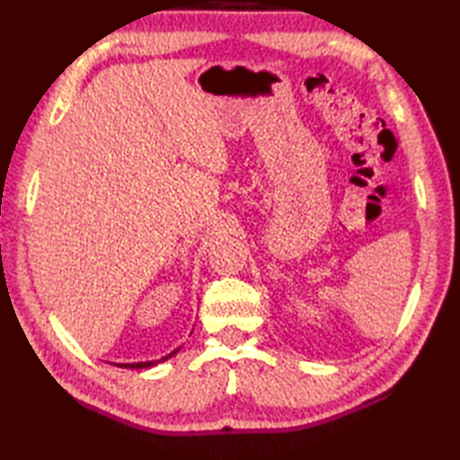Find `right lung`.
Segmentation results:
<instances>
[{"label": "right lung", "instance_id": "right-lung-1", "mask_svg": "<svg viewBox=\"0 0 460 460\" xmlns=\"http://www.w3.org/2000/svg\"><path fill=\"white\" fill-rule=\"evenodd\" d=\"M180 349H181V346H180V348H175L173 351H170L168 356H164V358H160V359H152V361H138V364H119V367H126V369H148V367H154V366L162 364V361H165V359L173 358L175 354H178Z\"/></svg>", "mask_w": 460, "mask_h": 460}]
</instances>
